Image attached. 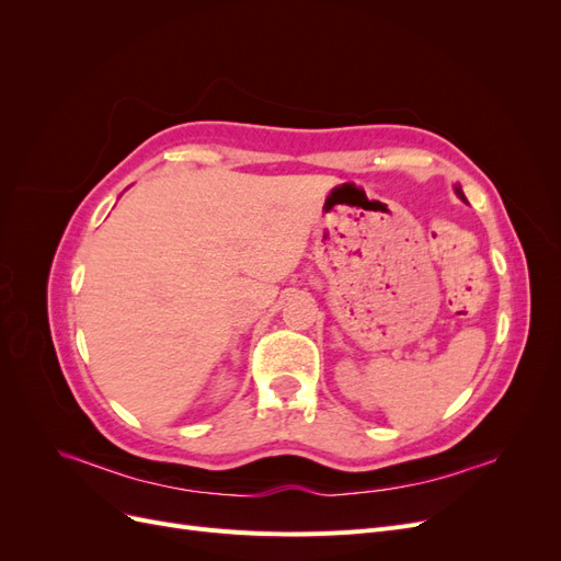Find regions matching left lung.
Returning a JSON list of instances; mask_svg holds the SVG:
<instances>
[{"mask_svg": "<svg viewBox=\"0 0 561 561\" xmlns=\"http://www.w3.org/2000/svg\"><path fill=\"white\" fill-rule=\"evenodd\" d=\"M456 194L466 201V196H463V192H461V186H456Z\"/></svg>", "mask_w": 561, "mask_h": 561, "instance_id": "obj_1", "label": "left lung"}]
</instances>
